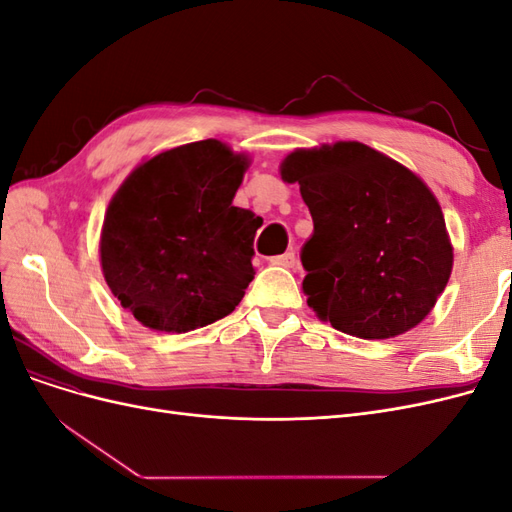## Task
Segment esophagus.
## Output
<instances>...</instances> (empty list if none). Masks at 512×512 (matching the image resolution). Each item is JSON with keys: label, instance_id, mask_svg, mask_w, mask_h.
I'll list each match as a JSON object with an SVG mask.
<instances>
[{"label": "esophagus", "instance_id": "1", "mask_svg": "<svg viewBox=\"0 0 512 512\" xmlns=\"http://www.w3.org/2000/svg\"><path fill=\"white\" fill-rule=\"evenodd\" d=\"M269 262H271V265H280V267L290 269V267H294V252H286V254H280V256H273Z\"/></svg>", "mask_w": 512, "mask_h": 512}]
</instances>
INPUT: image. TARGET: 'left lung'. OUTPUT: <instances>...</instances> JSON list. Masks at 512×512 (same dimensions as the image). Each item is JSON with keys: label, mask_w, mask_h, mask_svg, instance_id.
<instances>
[{"label": "left lung", "mask_w": 512, "mask_h": 512, "mask_svg": "<svg viewBox=\"0 0 512 512\" xmlns=\"http://www.w3.org/2000/svg\"><path fill=\"white\" fill-rule=\"evenodd\" d=\"M280 173L299 183L314 220L301 262L318 318L361 339L425 320L451 277L453 245L423 179L356 141L292 151Z\"/></svg>", "instance_id": "obj_1"}]
</instances>
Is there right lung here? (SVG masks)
<instances>
[{
    "mask_svg": "<svg viewBox=\"0 0 512 512\" xmlns=\"http://www.w3.org/2000/svg\"><path fill=\"white\" fill-rule=\"evenodd\" d=\"M250 160L207 138L136 166L108 203L100 262L121 305L153 331L228 316L254 280L262 220L232 205Z\"/></svg>",
    "mask_w": 512,
    "mask_h": 512,
    "instance_id": "1",
    "label": "right lung"
}]
</instances>
